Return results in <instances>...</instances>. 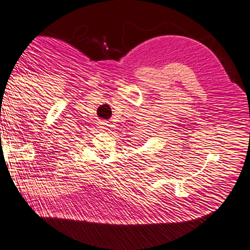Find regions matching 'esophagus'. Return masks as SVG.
Segmentation results:
<instances>
[{"label": "esophagus", "mask_w": 250, "mask_h": 250, "mask_svg": "<svg viewBox=\"0 0 250 250\" xmlns=\"http://www.w3.org/2000/svg\"><path fill=\"white\" fill-rule=\"evenodd\" d=\"M107 126H108V124H107V123H106L105 121H102V122L100 123V127H101V128L106 129V128H107Z\"/></svg>", "instance_id": "esophagus-1"}]
</instances>
